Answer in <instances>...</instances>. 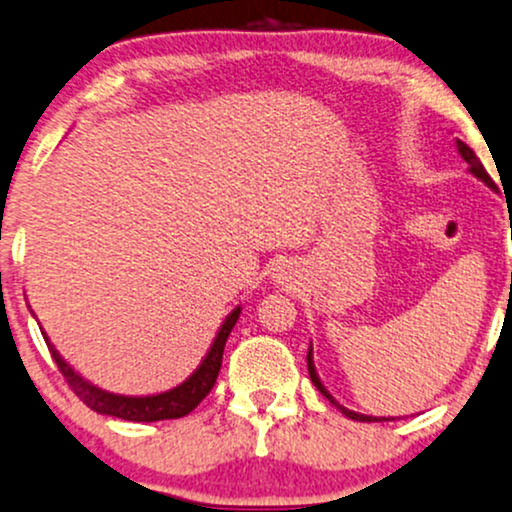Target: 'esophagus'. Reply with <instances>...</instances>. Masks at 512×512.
Here are the masks:
<instances>
[{"mask_svg": "<svg viewBox=\"0 0 512 512\" xmlns=\"http://www.w3.org/2000/svg\"><path fill=\"white\" fill-rule=\"evenodd\" d=\"M277 270H280V273H275L277 280H285V268H277Z\"/></svg>", "mask_w": 512, "mask_h": 512, "instance_id": "obj_1", "label": "esophagus"}]
</instances>
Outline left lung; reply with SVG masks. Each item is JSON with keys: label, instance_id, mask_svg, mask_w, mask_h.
Segmentation results:
<instances>
[{"label": "left lung", "instance_id": "8db88e82", "mask_svg": "<svg viewBox=\"0 0 512 512\" xmlns=\"http://www.w3.org/2000/svg\"><path fill=\"white\" fill-rule=\"evenodd\" d=\"M456 149H458V154L463 156V161L468 163V170L472 175H475L477 180H482L484 185L487 187H491V189H496V185H494V180L489 178V173L487 170H484V166H482V161L477 159V154L475 151H472L468 144H465L463 140H456ZM306 361H308V375H311V382L315 384V387H318V391L320 394L325 396L327 401L332 403L334 408L337 410H342V413L346 415V418H351V420H358V422H382V420H394V418H377V415H363V413H356V410H349L346 406H342V403H339L337 399H334V396L330 394V391H327V387L323 382H320V377H318V370H315V363H313V344L308 346V356H306Z\"/></svg>", "mask_w": 512, "mask_h": 512}]
</instances>
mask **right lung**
Here are the masks:
<instances>
[{"label": "right lung", "instance_id": "add662e5", "mask_svg": "<svg viewBox=\"0 0 512 512\" xmlns=\"http://www.w3.org/2000/svg\"><path fill=\"white\" fill-rule=\"evenodd\" d=\"M239 313H242V306H235L223 325L218 327L216 337H213L211 346H208L206 356L201 358L197 370L187 377L185 382H180L178 387L159 391V394H147V396H125V394H113V391H106L97 384L80 375L78 370L73 368L66 358L56 351V346L49 342L47 332L42 330L44 342H47L49 351H52V358L59 365V370L66 377V382L71 384V389L80 396V401L85 406H90L94 413L99 415H111V418H121L130 422H156V420H175L185 418L187 413H192L194 408L199 406L201 401L206 399L208 391L216 384V377L220 372V363H223V351L225 342L230 337L232 327L239 320Z\"/></svg>", "mask_w": 512, "mask_h": 512}]
</instances>
